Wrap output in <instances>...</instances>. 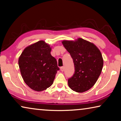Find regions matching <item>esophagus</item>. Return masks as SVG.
Instances as JSON below:
<instances>
[{"label":"esophagus","mask_w":121,"mask_h":121,"mask_svg":"<svg viewBox=\"0 0 121 121\" xmlns=\"http://www.w3.org/2000/svg\"><path fill=\"white\" fill-rule=\"evenodd\" d=\"M64 69H65L64 67H60V70H61V72H64Z\"/></svg>","instance_id":"34e87169"}]
</instances>
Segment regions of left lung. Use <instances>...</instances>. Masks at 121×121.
Segmentation results:
<instances>
[{"mask_svg":"<svg viewBox=\"0 0 121 121\" xmlns=\"http://www.w3.org/2000/svg\"><path fill=\"white\" fill-rule=\"evenodd\" d=\"M63 46L73 59L75 72L68 80V86L77 92H84L93 86L103 66V59L97 46L79 38L75 41L64 40Z\"/></svg>","mask_w":121,"mask_h":121,"instance_id":"obj_1","label":"left lung"}]
</instances>
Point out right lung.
Listing matches in <instances>:
<instances>
[{
  "label": "right lung",
  "mask_w": 121,
  "mask_h": 121,
  "mask_svg": "<svg viewBox=\"0 0 121 121\" xmlns=\"http://www.w3.org/2000/svg\"><path fill=\"white\" fill-rule=\"evenodd\" d=\"M50 45L39 41L25 48L18 59L22 77L27 85L36 91H42L53 84L59 68L52 56Z\"/></svg>",
  "instance_id": "obj_1"
}]
</instances>
